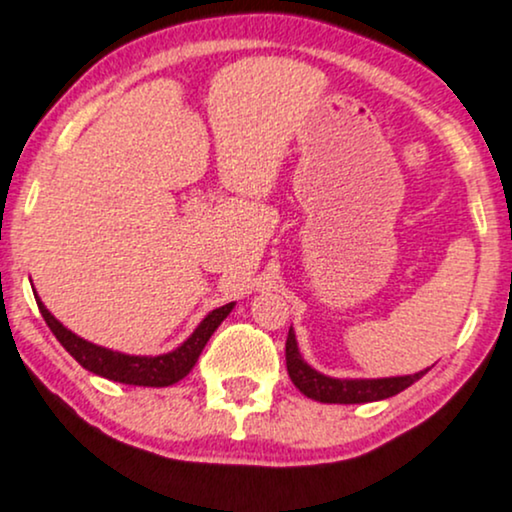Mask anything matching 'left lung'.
Returning <instances> with one entry per match:
<instances>
[{"label": "left lung", "instance_id": "obj_1", "mask_svg": "<svg viewBox=\"0 0 512 512\" xmlns=\"http://www.w3.org/2000/svg\"><path fill=\"white\" fill-rule=\"evenodd\" d=\"M285 362H287V374H290L292 383L297 386L306 398L318 400V402H338V405H357V402H374V400H386L393 395L402 393L405 388H410L414 381H419L426 371H419L414 376H395V378H330L318 374L316 369H311L304 362L302 354H299L297 340H294V330L290 328L285 342Z\"/></svg>", "mask_w": 512, "mask_h": 512}]
</instances>
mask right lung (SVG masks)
Listing matches in <instances>:
<instances>
[{
	"instance_id": "add662e5",
	"label": "right lung",
	"mask_w": 512,
	"mask_h": 512,
	"mask_svg": "<svg viewBox=\"0 0 512 512\" xmlns=\"http://www.w3.org/2000/svg\"><path fill=\"white\" fill-rule=\"evenodd\" d=\"M35 302H38L40 314L45 318L47 326H50L54 338L62 342L64 350L69 352L83 369L93 371V374H98L102 378H110V381L148 388H165L182 381V378L194 369V364L198 362V354L203 352L210 335H213L215 328L225 321L234 306V302H230L220 306V309L210 311V314L201 321V326L191 333V338L174 352L160 354V357H134V354L112 352L105 350V347L93 345V342L78 338L76 333L64 328L62 323L45 309V304H42L40 299H35Z\"/></svg>"
}]
</instances>
